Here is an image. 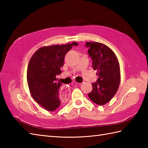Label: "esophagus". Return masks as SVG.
<instances>
[{
	"label": "esophagus",
	"mask_w": 148,
	"mask_h": 148,
	"mask_svg": "<svg viewBox=\"0 0 148 148\" xmlns=\"http://www.w3.org/2000/svg\"><path fill=\"white\" fill-rule=\"evenodd\" d=\"M77 84H78V85H80L81 83H77ZM61 93L64 97L68 95L69 93V88L67 86H65L64 87H62V90H61Z\"/></svg>",
	"instance_id": "1"
}]
</instances>
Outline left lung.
Segmentation results:
<instances>
[{
    "mask_svg": "<svg viewBox=\"0 0 148 148\" xmlns=\"http://www.w3.org/2000/svg\"><path fill=\"white\" fill-rule=\"evenodd\" d=\"M92 67L97 70L99 78L92 83L93 89L88 93L94 103L103 106L109 102L117 92L120 83V68L114 53L108 46L97 42H87Z\"/></svg>",
    "mask_w": 148,
    "mask_h": 148,
    "instance_id": "left-lung-1",
    "label": "left lung"
}]
</instances>
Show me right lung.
<instances>
[{
  "mask_svg": "<svg viewBox=\"0 0 148 148\" xmlns=\"http://www.w3.org/2000/svg\"><path fill=\"white\" fill-rule=\"evenodd\" d=\"M76 42L62 45L43 46L31 57L27 68V83L32 98L40 106L53 111L60 105L58 90L62 83L56 82V75L62 73L60 68L64 58Z\"/></svg>",
  "mask_w": 148,
  "mask_h": 148,
  "instance_id": "1",
  "label": "right lung"
}]
</instances>
